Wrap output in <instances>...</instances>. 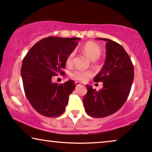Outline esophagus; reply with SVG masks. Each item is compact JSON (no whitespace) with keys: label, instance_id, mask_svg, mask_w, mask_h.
Listing matches in <instances>:
<instances>
[{"label":"esophagus","instance_id":"obj_1","mask_svg":"<svg viewBox=\"0 0 152 152\" xmlns=\"http://www.w3.org/2000/svg\"><path fill=\"white\" fill-rule=\"evenodd\" d=\"M75 86H81V84H80V82H75Z\"/></svg>","mask_w":152,"mask_h":152}]
</instances>
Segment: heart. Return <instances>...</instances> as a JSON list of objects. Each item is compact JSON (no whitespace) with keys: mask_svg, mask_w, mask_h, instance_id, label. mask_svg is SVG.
I'll use <instances>...</instances> for the list:
<instances>
[{"mask_svg":"<svg viewBox=\"0 0 152 152\" xmlns=\"http://www.w3.org/2000/svg\"><path fill=\"white\" fill-rule=\"evenodd\" d=\"M83 52L88 59H90L91 61H95L97 59H99L101 56L102 50L101 48L95 43L93 42H88L86 44H84L82 48ZM75 53L72 51L66 57V64H70L72 63V58L74 57ZM92 72L90 70H74L73 71L70 72V77L73 80L78 81V82H84L87 79L92 76Z\"/></svg>","mask_w":152,"mask_h":152,"instance_id":"heart-1","label":"heart"}]
</instances>
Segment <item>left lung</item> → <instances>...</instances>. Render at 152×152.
<instances>
[{"label":"left lung","instance_id":"8db88e82","mask_svg":"<svg viewBox=\"0 0 152 152\" xmlns=\"http://www.w3.org/2000/svg\"><path fill=\"white\" fill-rule=\"evenodd\" d=\"M105 41L106 60L94 82H102L99 91L86 85L87 93L83 98L85 111L95 118H104L115 113L129 95L134 77V68L129 56L119 43L109 39Z\"/></svg>","mask_w":152,"mask_h":152}]
</instances>
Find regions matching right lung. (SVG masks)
Wrapping results in <instances>:
<instances>
[{
	"mask_svg": "<svg viewBox=\"0 0 152 152\" xmlns=\"http://www.w3.org/2000/svg\"><path fill=\"white\" fill-rule=\"evenodd\" d=\"M80 38L50 37L33 45L23 60L21 73L26 95L32 107L46 117L64 113L68 97L75 88L72 80L61 84L52 77L64 75L66 57L74 50Z\"/></svg>",
	"mask_w": 152,
	"mask_h": 152,
	"instance_id": "right-lung-1",
	"label": "right lung"
}]
</instances>
